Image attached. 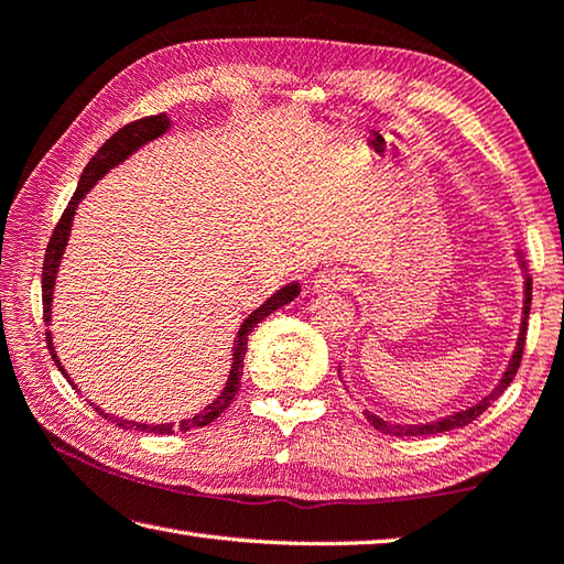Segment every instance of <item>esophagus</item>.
I'll return each instance as SVG.
<instances>
[{"mask_svg":"<svg viewBox=\"0 0 564 564\" xmlns=\"http://www.w3.org/2000/svg\"><path fill=\"white\" fill-rule=\"evenodd\" d=\"M349 283H351V275H349L345 269L333 267V269H323V271H319V273L315 275L313 289H315L317 293L345 291V289H349Z\"/></svg>","mask_w":564,"mask_h":564,"instance_id":"34e87169","label":"esophagus"}]
</instances>
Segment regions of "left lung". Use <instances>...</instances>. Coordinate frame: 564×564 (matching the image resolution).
Returning <instances> with one entry per match:
<instances>
[{"mask_svg": "<svg viewBox=\"0 0 564 564\" xmlns=\"http://www.w3.org/2000/svg\"><path fill=\"white\" fill-rule=\"evenodd\" d=\"M531 297H533V279L528 275L525 279V301H523V323H521V333H518V341H516V351L513 357L509 361V369L503 371V377L499 381V386L489 393L484 395V399L479 403H474L471 408H467V411H457L452 415H445V417H437V421L433 423H421V425H399V423H389L383 421V417L373 415V413H364L367 415V421L379 430V433H386V435H393V437H417V435H435V433H447V430H455V427H465L469 425L471 421H477V417L487 411V408L499 399V395L509 389L518 367H521V359H523V347H525V333H528V313H531Z\"/></svg>", "mask_w": 564, "mask_h": 564, "instance_id": "8db88e82", "label": "left lung"}]
</instances>
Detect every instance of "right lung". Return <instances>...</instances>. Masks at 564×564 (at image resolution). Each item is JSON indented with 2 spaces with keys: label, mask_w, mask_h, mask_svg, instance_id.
<instances>
[{
  "label": "right lung",
  "mask_w": 564,
  "mask_h": 564,
  "mask_svg": "<svg viewBox=\"0 0 564 564\" xmlns=\"http://www.w3.org/2000/svg\"><path fill=\"white\" fill-rule=\"evenodd\" d=\"M171 127V119L165 115H153V117H143V119H137L131 121V124L121 127L117 134L109 137L102 147L97 149L95 156L90 159V163L85 165V171L80 175V183H77V191L75 195L70 197L68 207H65V213L61 217V223L55 225L53 235H51V241L46 247V259H43V273H41V291H43V323H51V303H53V285H55V273H58V267H61V259H63V251L65 247H68V237H70V227H73V217H75V209H77V203L83 200V197L90 193V187L99 181L105 178V175L115 169V165H119L121 161H127L131 153H134L137 149H141L143 143H149L151 139H156L161 134H165ZM301 293V283H289L283 285L281 291H275L267 303L259 305L257 311H253L245 323L239 325V333L235 337V347H231V369H229V379H227V386L223 389V393L217 395V399L209 403L205 411H200L193 417H187V421H181V425H173V423H165V425H149V423H134V421H121V417H115L105 413L102 408L95 405V411L107 417V421H112L115 425L124 427V430H139V433H156V435H173L175 430H181V433H187L191 427H203L207 423H213L215 417L227 411L229 403L235 401V395L239 393L241 389V373H245V355H247V339L251 335V329L257 327L263 317H269L273 311H279V307H283L285 303H291L293 297ZM46 345H48V351L51 357L55 361V367H58L63 371V377L70 381L68 371H65L61 367L58 357H55V347H53V339H51V329L46 333ZM73 383V381H70ZM73 389H77V386L73 383Z\"/></svg>",
  "instance_id": "right-lung-1"
}]
</instances>
